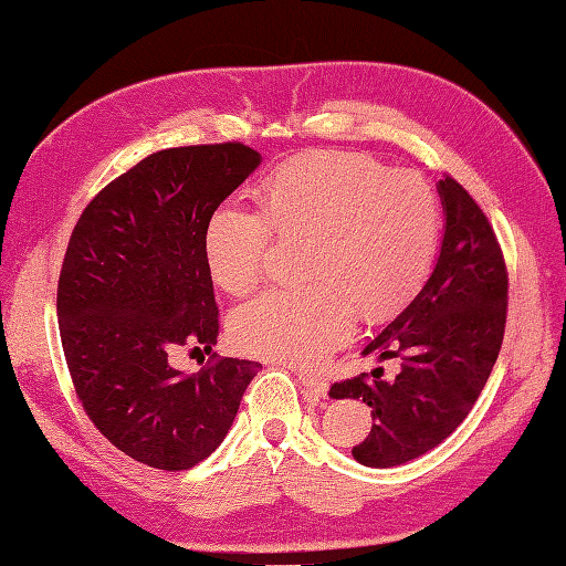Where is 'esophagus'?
<instances>
[{
	"label": "esophagus",
	"mask_w": 566,
	"mask_h": 566,
	"mask_svg": "<svg viewBox=\"0 0 566 566\" xmlns=\"http://www.w3.org/2000/svg\"><path fill=\"white\" fill-rule=\"evenodd\" d=\"M297 380H300V385L304 389V397L310 399V401H318V399L325 397V394H328V382L316 378V375L297 370Z\"/></svg>",
	"instance_id": "1"
}]
</instances>
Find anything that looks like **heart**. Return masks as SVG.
<instances>
[{"mask_svg":"<svg viewBox=\"0 0 566 566\" xmlns=\"http://www.w3.org/2000/svg\"><path fill=\"white\" fill-rule=\"evenodd\" d=\"M304 241L302 285L271 287L235 306L231 335L248 354L318 366L345 342L356 312L382 316L413 297L439 235L434 188L420 175L387 172L370 158L316 153L283 165L266 186L264 210L217 208L205 260L229 293L260 281L272 231Z\"/></svg>","mask_w":566,"mask_h":566,"instance_id":"b5f03b06","label":"heart"}]
</instances>
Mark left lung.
<instances>
[{"label": "left lung", "instance_id": "1", "mask_svg": "<svg viewBox=\"0 0 566 566\" xmlns=\"http://www.w3.org/2000/svg\"><path fill=\"white\" fill-rule=\"evenodd\" d=\"M443 241L420 293L382 328L364 356L397 358V375L382 368L335 382L333 399H364L370 434L352 449L366 468H397L447 439L468 418L499 358L507 271L482 208L455 179L437 184Z\"/></svg>", "mask_w": 566, "mask_h": 566}]
</instances>
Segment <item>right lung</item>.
<instances>
[{"label": "right lung", "instance_id": "right-lung-1", "mask_svg": "<svg viewBox=\"0 0 566 566\" xmlns=\"http://www.w3.org/2000/svg\"><path fill=\"white\" fill-rule=\"evenodd\" d=\"M262 156L243 144L158 150L111 181L73 229L56 312L67 370L96 430L148 468L208 458L262 364L214 358L186 375L181 347L212 352L219 310L205 231Z\"/></svg>", "mask_w": 566, "mask_h": 566}]
</instances>
